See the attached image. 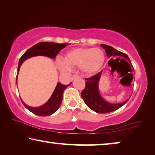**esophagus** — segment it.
<instances>
[{"label": "esophagus", "mask_w": 155, "mask_h": 155, "mask_svg": "<svg viewBox=\"0 0 155 155\" xmlns=\"http://www.w3.org/2000/svg\"><path fill=\"white\" fill-rule=\"evenodd\" d=\"M77 77H78V75H77V74H75V75H73L72 76V80L73 81V80H74L76 78H77Z\"/></svg>", "instance_id": "esophagus-1"}]
</instances>
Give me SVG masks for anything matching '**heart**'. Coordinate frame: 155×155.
<instances>
[{
	"label": "heart",
	"instance_id": "obj_1",
	"mask_svg": "<svg viewBox=\"0 0 155 155\" xmlns=\"http://www.w3.org/2000/svg\"><path fill=\"white\" fill-rule=\"evenodd\" d=\"M104 52L98 48H78L68 52L65 60L57 59V67L64 72H69L72 66H79L81 72L90 75L98 71L104 64Z\"/></svg>",
	"mask_w": 155,
	"mask_h": 155
}]
</instances>
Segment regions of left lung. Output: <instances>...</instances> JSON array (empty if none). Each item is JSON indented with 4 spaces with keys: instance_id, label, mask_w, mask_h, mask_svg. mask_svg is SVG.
I'll use <instances>...</instances> for the list:
<instances>
[{
    "instance_id": "1",
    "label": "left lung",
    "mask_w": 155,
    "mask_h": 155,
    "mask_svg": "<svg viewBox=\"0 0 155 155\" xmlns=\"http://www.w3.org/2000/svg\"><path fill=\"white\" fill-rule=\"evenodd\" d=\"M101 45L105 50L107 56L108 58L116 56L118 57L117 58L119 59L122 57L123 59H124V58L131 64L130 60L128 58L127 54L118 51L117 50L109 45H107V44H101ZM102 72L103 71L94 75L92 77L85 78L87 81L85 83V89L81 92V97H82L85 103L91 110L96 113H100V114H107V113L114 111L120 108L127 103L130 98L120 103H111L105 101L101 96L98 88V82L100 78H101Z\"/></svg>"
}]
</instances>
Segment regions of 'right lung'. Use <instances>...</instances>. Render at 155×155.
<instances>
[{"label":"right lung","instance_id":"1","mask_svg":"<svg viewBox=\"0 0 155 155\" xmlns=\"http://www.w3.org/2000/svg\"><path fill=\"white\" fill-rule=\"evenodd\" d=\"M67 46V44H57L54 42H40L31 47L26 51L19 60L18 66V74L16 77V82L18 79V72L20 71V66L22 63L27 59L35 56H46L51 59H55L58 52ZM70 83L68 85H62L61 83H58L51 98L48 101L42 105L37 107H33L27 105L22 101L23 104L28 110L34 114L40 115V116H48L53 114L59 108L63 99V94L64 90L68 86L71 85Z\"/></svg>","mask_w":155,"mask_h":155}]
</instances>
